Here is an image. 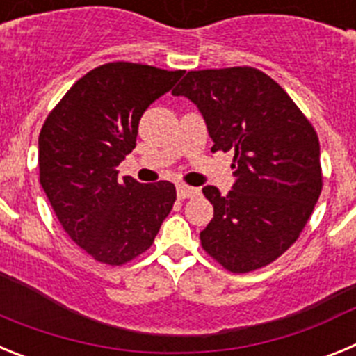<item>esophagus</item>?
I'll return each mask as SVG.
<instances>
[{
  "mask_svg": "<svg viewBox=\"0 0 356 356\" xmlns=\"http://www.w3.org/2000/svg\"><path fill=\"white\" fill-rule=\"evenodd\" d=\"M176 194H178V197H180V200H187V197L197 196V194H200V188L188 187V185L181 184L176 187Z\"/></svg>",
  "mask_w": 356,
  "mask_h": 356,
  "instance_id": "obj_1",
  "label": "esophagus"
}]
</instances>
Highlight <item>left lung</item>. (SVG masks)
Segmentation results:
<instances>
[{"instance_id": "8db88e82", "label": "left lung", "mask_w": 356, "mask_h": 356, "mask_svg": "<svg viewBox=\"0 0 356 356\" xmlns=\"http://www.w3.org/2000/svg\"><path fill=\"white\" fill-rule=\"evenodd\" d=\"M197 106L212 151H234V187L213 205L201 246L232 273L271 264L300 237L323 188L319 139L273 78L253 67L191 71L172 90Z\"/></svg>"}]
</instances>
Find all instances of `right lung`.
<instances>
[{"instance_id":"right-lung-1","label":"right lung","mask_w":356,"mask_h":356,"mask_svg":"<svg viewBox=\"0 0 356 356\" xmlns=\"http://www.w3.org/2000/svg\"><path fill=\"white\" fill-rule=\"evenodd\" d=\"M184 71L112 62L87 72L53 108L39 135L40 185L65 234L94 260L121 266L153 244L171 212V181L119 180L139 121Z\"/></svg>"}]
</instances>
